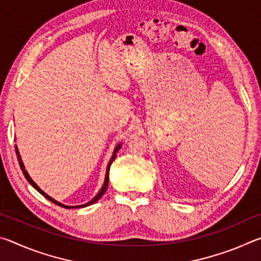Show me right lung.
<instances>
[{
	"instance_id": "1",
	"label": "right lung",
	"mask_w": 261,
	"mask_h": 261,
	"mask_svg": "<svg viewBox=\"0 0 261 261\" xmlns=\"http://www.w3.org/2000/svg\"><path fill=\"white\" fill-rule=\"evenodd\" d=\"M121 146H122V144H117L116 145V147H115V149H114V152H113V156H112V159H110V161H109V163H108V166H107V170H106V177H105V182H103V185H102V188L100 189V191L98 192V194H96V196L93 198V199H92L91 201H88V202H86V204H84V205H79V206H68V205H64V204H61L60 201H57V200H55L54 198H51L50 196H48V194L46 193V192H43L42 190L38 187L37 184L34 183V180L30 177V175H29V173L28 171H26V169H25V166H24V163H23V160H21V158H20V154H19V151H18V148H17V145L15 146V148H16V154H17V159H18V162H19V166H20V169H21V171H23V174H24V176H25V178L28 179V182L32 185V187L37 190V191L39 192V193H41L43 197L46 198V199H48L49 201H51V202H54V204H56V205H59V206H61V207H64V208H83V207H86V206H90V205H92V204H94V202H96L98 201L101 197L103 196L105 194V192H106V190H107V188H108V184H109V169H110V166H112V163H113V161L115 160V158H116V153L118 152V149L121 148Z\"/></svg>"
}]
</instances>
